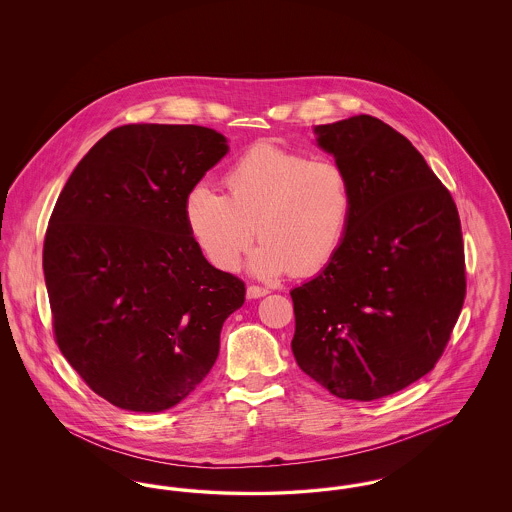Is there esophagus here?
<instances>
[{
    "label": "esophagus",
    "mask_w": 512,
    "mask_h": 512,
    "mask_svg": "<svg viewBox=\"0 0 512 512\" xmlns=\"http://www.w3.org/2000/svg\"><path fill=\"white\" fill-rule=\"evenodd\" d=\"M267 293V288H261V286H247V299H259V297H265Z\"/></svg>",
    "instance_id": "1"
}]
</instances>
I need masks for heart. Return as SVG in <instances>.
I'll use <instances>...</instances> for the list:
<instances>
[{
    "label": "heart",
    "mask_w": 512,
    "mask_h": 512,
    "mask_svg": "<svg viewBox=\"0 0 512 512\" xmlns=\"http://www.w3.org/2000/svg\"><path fill=\"white\" fill-rule=\"evenodd\" d=\"M226 195L195 186L186 197L190 234L213 267L232 272L257 236L251 270L261 278H303L328 267L347 238L355 188L332 159L257 142L222 176Z\"/></svg>",
    "instance_id": "b5f03b06"
}]
</instances>
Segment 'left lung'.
Wrapping results in <instances>:
<instances>
[{"mask_svg": "<svg viewBox=\"0 0 512 512\" xmlns=\"http://www.w3.org/2000/svg\"><path fill=\"white\" fill-rule=\"evenodd\" d=\"M351 174L355 213L334 261L292 290L299 368L341 399L372 401L428 374L466 295L449 190L390 124L357 115L315 128Z\"/></svg>", "mask_w": 512, "mask_h": 512, "instance_id": "left-lung-1", "label": "left lung"}]
</instances>
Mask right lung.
I'll list each match as a JSON object with an SVG mask.
<instances>
[{"mask_svg": "<svg viewBox=\"0 0 512 512\" xmlns=\"http://www.w3.org/2000/svg\"><path fill=\"white\" fill-rule=\"evenodd\" d=\"M226 153L213 128L124 124L84 155L53 207L44 276L55 341L119 409L161 413L188 397L244 305V282L203 257L184 217Z\"/></svg>", "mask_w": 512, "mask_h": 512, "instance_id": "obj_1", "label": "right lung"}]
</instances>
